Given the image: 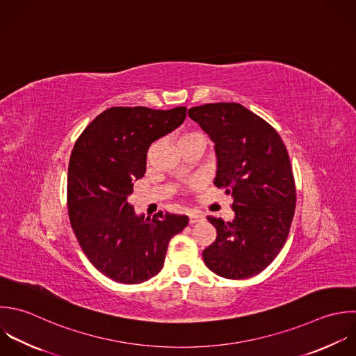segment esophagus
Masks as SVG:
<instances>
[{
	"mask_svg": "<svg viewBox=\"0 0 356 356\" xmlns=\"http://www.w3.org/2000/svg\"><path fill=\"white\" fill-rule=\"evenodd\" d=\"M204 220V215L198 213V212H191L190 213V225H194V223H198V222H202Z\"/></svg>",
	"mask_w": 356,
	"mask_h": 356,
	"instance_id": "esophagus-1",
	"label": "esophagus"
}]
</instances>
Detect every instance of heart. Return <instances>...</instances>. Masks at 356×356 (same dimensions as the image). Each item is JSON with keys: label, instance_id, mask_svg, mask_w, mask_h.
<instances>
[{"label": "heart", "instance_id": "heart-1", "mask_svg": "<svg viewBox=\"0 0 356 356\" xmlns=\"http://www.w3.org/2000/svg\"><path fill=\"white\" fill-rule=\"evenodd\" d=\"M195 138H202V137H201L200 134H197V133H186V134H183V136L179 138V145L183 144V143H186V141L195 140Z\"/></svg>", "mask_w": 356, "mask_h": 356}]
</instances>
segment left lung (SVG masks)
Here are the masks:
<instances>
[{"label":"left lung","mask_w":356,"mask_h":356,"mask_svg":"<svg viewBox=\"0 0 356 356\" xmlns=\"http://www.w3.org/2000/svg\"><path fill=\"white\" fill-rule=\"evenodd\" d=\"M215 143V186L233 198L234 219L208 220L216 240L204 250L218 276L240 280L269 266L282 251L296 212V184L286 145L262 118L236 102L188 109Z\"/></svg>","instance_id":"left-lung-1"}]
</instances>
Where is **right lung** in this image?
<instances>
[{
  "label": "right lung",
  "instance_id": "obj_1",
  "mask_svg": "<svg viewBox=\"0 0 356 356\" xmlns=\"http://www.w3.org/2000/svg\"><path fill=\"white\" fill-rule=\"evenodd\" d=\"M186 111L109 108L84 129L70 154V225L88 261L118 283L138 284L156 276L170 238L188 225L184 215H137L129 202L134 181L145 173L149 145L177 129Z\"/></svg>",
  "mask_w": 356,
  "mask_h": 356
}]
</instances>
